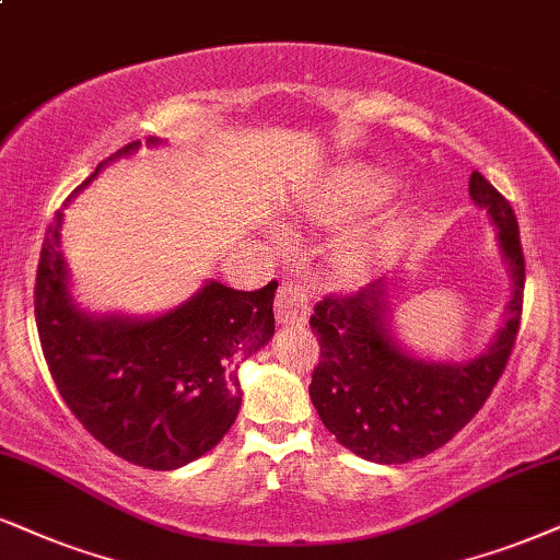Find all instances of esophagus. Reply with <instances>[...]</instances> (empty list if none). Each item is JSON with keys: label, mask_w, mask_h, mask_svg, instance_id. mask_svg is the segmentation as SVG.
<instances>
[{"label": "esophagus", "mask_w": 560, "mask_h": 560, "mask_svg": "<svg viewBox=\"0 0 560 560\" xmlns=\"http://www.w3.org/2000/svg\"><path fill=\"white\" fill-rule=\"evenodd\" d=\"M275 316L280 324H306L312 316V295L299 282H282L275 295Z\"/></svg>", "instance_id": "obj_1"}]
</instances>
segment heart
<instances>
[{"label":"heart","instance_id":"heart-1","mask_svg":"<svg viewBox=\"0 0 560 560\" xmlns=\"http://www.w3.org/2000/svg\"><path fill=\"white\" fill-rule=\"evenodd\" d=\"M392 191L389 178L378 174L374 168L365 165H348V168L335 171L316 186V191L306 199L308 215L327 220H348L361 215V212L371 210L378 202H384L386 195ZM340 265L345 272L363 275L371 267V248L365 241L353 238L342 246Z\"/></svg>","mask_w":560,"mask_h":560}]
</instances>
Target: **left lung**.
<instances>
[{"mask_svg": "<svg viewBox=\"0 0 560 560\" xmlns=\"http://www.w3.org/2000/svg\"><path fill=\"white\" fill-rule=\"evenodd\" d=\"M470 199L491 215L501 257L512 275V299L486 353L465 363L423 361L402 348L392 327L389 282L316 303L319 337L308 395L322 423L358 457L399 465L444 446L491 397L506 369L522 319L524 254L512 205L472 171Z\"/></svg>", "mask_w": 560, "mask_h": 560, "instance_id": "obj_1", "label": "left lung"}]
</instances>
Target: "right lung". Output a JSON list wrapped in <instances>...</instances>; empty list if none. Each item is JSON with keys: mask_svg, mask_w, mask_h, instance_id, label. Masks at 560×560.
Returning <instances> with one entry per match:
<instances>
[{"mask_svg": "<svg viewBox=\"0 0 560 560\" xmlns=\"http://www.w3.org/2000/svg\"><path fill=\"white\" fill-rule=\"evenodd\" d=\"M148 144L161 140L150 137ZM137 150L140 142H129L106 158L74 195L103 165ZM61 220L59 210L36 275L38 337L59 395L116 457L148 470L189 465L218 446L238 416V365L275 335L278 282L246 293L207 280L189 301L140 319L82 312L59 252Z\"/></svg>", "mask_w": 560, "mask_h": 560, "instance_id": "add662e5", "label": "right lung"}]
</instances>
